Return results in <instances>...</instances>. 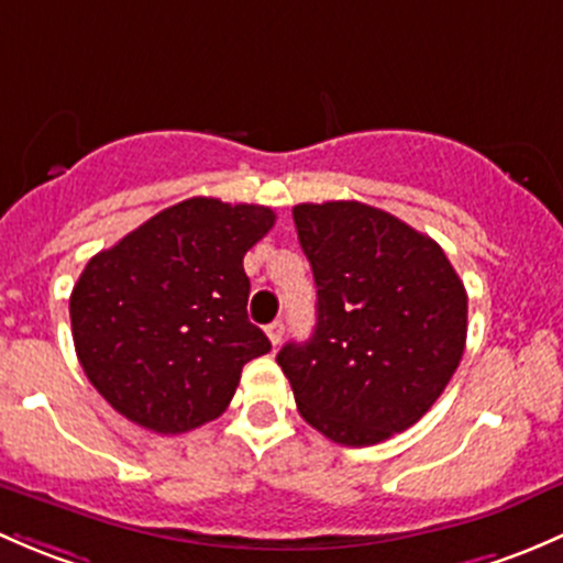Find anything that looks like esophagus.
Returning <instances> with one entry per match:
<instances>
[{
	"label": "esophagus",
	"instance_id": "obj_1",
	"mask_svg": "<svg viewBox=\"0 0 563 563\" xmlns=\"http://www.w3.org/2000/svg\"><path fill=\"white\" fill-rule=\"evenodd\" d=\"M265 333H268V339H271V344L274 346H279L282 344V335H284V324L276 320V322H271L268 328H265Z\"/></svg>",
	"mask_w": 563,
	"mask_h": 563
}]
</instances>
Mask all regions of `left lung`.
<instances>
[{
    "label": "left lung",
    "instance_id": "8db88e82",
    "mask_svg": "<svg viewBox=\"0 0 563 563\" xmlns=\"http://www.w3.org/2000/svg\"><path fill=\"white\" fill-rule=\"evenodd\" d=\"M292 219L314 271L317 324L276 361L311 428L346 448L385 442L453 379L466 289L437 241L382 208L300 202Z\"/></svg>",
    "mask_w": 563,
    "mask_h": 563
}]
</instances>
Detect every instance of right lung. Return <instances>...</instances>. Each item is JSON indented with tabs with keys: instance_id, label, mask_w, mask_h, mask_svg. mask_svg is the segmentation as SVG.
I'll return each mask as SVG.
<instances>
[{
	"instance_id": "obj_1",
	"label": "right lung",
	"mask_w": 563,
	"mask_h": 563,
	"mask_svg": "<svg viewBox=\"0 0 563 563\" xmlns=\"http://www.w3.org/2000/svg\"><path fill=\"white\" fill-rule=\"evenodd\" d=\"M274 222L265 206L189 197L86 263L69 295L75 352L119 415L184 433L228 409L241 368L271 352L246 314L243 254Z\"/></svg>"
}]
</instances>
